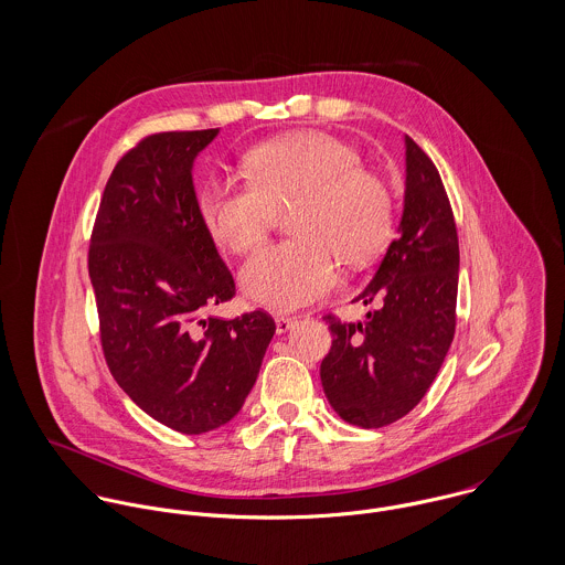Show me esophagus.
<instances>
[{
    "label": "esophagus",
    "mask_w": 565,
    "mask_h": 565,
    "mask_svg": "<svg viewBox=\"0 0 565 565\" xmlns=\"http://www.w3.org/2000/svg\"><path fill=\"white\" fill-rule=\"evenodd\" d=\"M294 326H296L294 318H287V316H278V318H276V332H278V334L289 332Z\"/></svg>",
    "instance_id": "34e87169"
}]
</instances>
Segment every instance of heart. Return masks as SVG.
Masks as SVG:
<instances>
[{"mask_svg": "<svg viewBox=\"0 0 565 565\" xmlns=\"http://www.w3.org/2000/svg\"><path fill=\"white\" fill-rule=\"evenodd\" d=\"M247 182L209 180L198 213L213 243L245 254L265 239L278 211L296 239L256 252L242 269L243 296L274 311H296L339 280L334 252L348 263L376 256L392 235L387 184L361 154L328 132H296L245 154Z\"/></svg>", "mask_w": 565, "mask_h": 565, "instance_id": "1", "label": "heart"}]
</instances>
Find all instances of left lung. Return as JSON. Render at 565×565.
<instances>
[{
  "instance_id": "8db88e82",
  "label": "left lung",
  "mask_w": 565,
  "mask_h": 565,
  "mask_svg": "<svg viewBox=\"0 0 565 565\" xmlns=\"http://www.w3.org/2000/svg\"><path fill=\"white\" fill-rule=\"evenodd\" d=\"M406 180L398 237L356 302H381L367 322L326 316L332 345L320 376L330 406L361 428L404 417L433 385L457 323L459 239L437 167L404 137Z\"/></svg>"
}]
</instances>
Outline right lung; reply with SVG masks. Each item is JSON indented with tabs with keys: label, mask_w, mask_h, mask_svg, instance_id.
I'll list each match as a JSON object with an SVG mask.
<instances>
[{
	"label": "right lung",
	"mask_w": 565,
	"mask_h": 565,
	"mask_svg": "<svg viewBox=\"0 0 565 565\" xmlns=\"http://www.w3.org/2000/svg\"><path fill=\"white\" fill-rule=\"evenodd\" d=\"M220 128L150 135L115 164L88 245L106 365L164 426L202 435L231 422L256 383L276 323L204 313L235 280L198 213L193 161Z\"/></svg>",
	"instance_id": "obj_1"
}]
</instances>
